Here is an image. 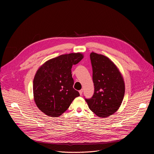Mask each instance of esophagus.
<instances>
[{"instance_id":"esophagus-1","label":"esophagus","mask_w":154,"mask_h":154,"mask_svg":"<svg viewBox=\"0 0 154 154\" xmlns=\"http://www.w3.org/2000/svg\"><path fill=\"white\" fill-rule=\"evenodd\" d=\"M79 93H80V95L82 96V93H83V90H80L79 91Z\"/></svg>"}]
</instances>
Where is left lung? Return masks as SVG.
Returning a JSON list of instances; mask_svg holds the SVG:
<instances>
[{"mask_svg":"<svg viewBox=\"0 0 154 154\" xmlns=\"http://www.w3.org/2000/svg\"><path fill=\"white\" fill-rule=\"evenodd\" d=\"M94 93L85 99L91 110L97 116L106 118L117 112L125 93L123 77L116 66L108 57L91 52Z\"/></svg>","mask_w":154,"mask_h":154,"instance_id":"left-lung-1","label":"left lung"}]
</instances>
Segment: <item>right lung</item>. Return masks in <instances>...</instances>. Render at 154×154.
<instances>
[{"label": "right lung", "instance_id": "right-lung-1", "mask_svg": "<svg viewBox=\"0 0 154 154\" xmlns=\"http://www.w3.org/2000/svg\"><path fill=\"white\" fill-rule=\"evenodd\" d=\"M83 58L80 53L60 55L44 63L33 79L34 100L46 115L58 117L69 107L79 93L73 88L71 68Z\"/></svg>", "mask_w": 154, "mask_h": 154}]
</instances>
